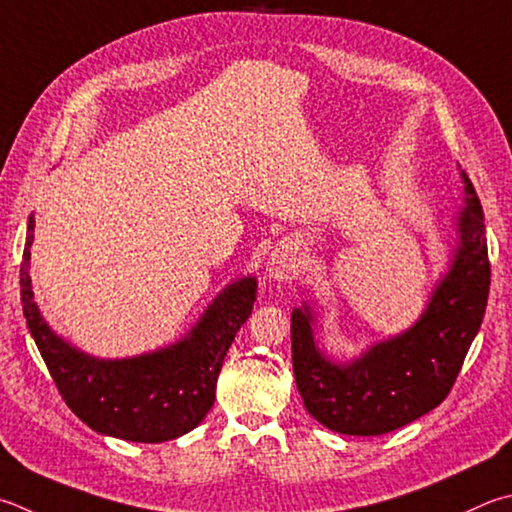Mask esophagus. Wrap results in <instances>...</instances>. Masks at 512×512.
<instances>
[{
	"label": "esophagus",
	"instance_id": "34e87169",
	"mask_svg": "<svg viewBox=\"0 0 512 512\" xmlns=\"http://www.w3.org/2000/svg\"><path fill=\"white\" fill-rule=\"evenodd\" d=\"M295 268V257L288 248H277L268 255L266 262V277L273 282H284L288 280V275L293 273Z\"/></svg>",
	"mask_w": 512,
	"mask_h": 512
}]
</instances>
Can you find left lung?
I'll return each mask as SVG.
<instances>
[{
    "label": "left lung",
    "mask_w": 512,
    "mask_h": 512,
    "mask_svg": "<svg viewBox=\"0 0 512 512\" xmlns=\"http://www.w3.org/2000/svg\"><path fill=\"white\" fill-rule=\"evenodd\" d=\"M461 170V167H459ZM463 208L445 273L410 329L338 360L318 342L315 302L291 313L293 374L306 412L329 430L378 436L398 430L445 401L472 340L479 333L490 291L483 210L461 170Z\"/></svg>",
    "instance_id": "left-lung-1"
}]
</instances>
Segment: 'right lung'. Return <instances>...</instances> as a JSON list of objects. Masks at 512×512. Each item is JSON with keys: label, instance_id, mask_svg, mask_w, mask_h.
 Listing matches in <instances>:
<instances>
[{"label": "right lung", "instance_id": "right-lung-1", "mask_svg": "<svg viewBox=\"0 0 512 512\" xmlns=\"http://www.w3.org/2000/svg\"><path fill=\"white\" fill-rule=\"evenodd\" d=\"M35 219L29 217L20 268L26 324L64 403L91 430L134 443H163L194 430L215 403L226 351L253 313L255 275L239 277L208 304L181 340L129 358H96L44 320L31 284Z\"/></svg>", "mask_w": 512, "mask_h": 512}]
</instances>
